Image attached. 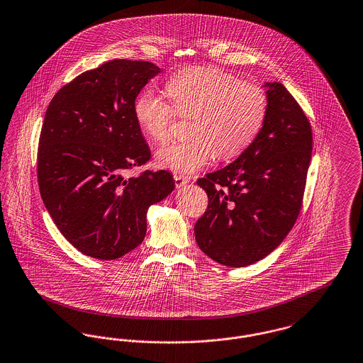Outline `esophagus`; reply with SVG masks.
<instances>
[{
  "instance_id": "esophagus-1",
  "label": "esophagus",
  "mask_w": 363,
  "mask_h": 363,
  "mask_svg": "<svg viewBox=\"0 0 363 363\" xmlns=\"http://www.w3.org/2000/svg\"><path fill=\"white\" fill-rule=\"evenodd\" d=\"M174 181H175L177 188H182V186L189 184V178L184 177V175H179V174H174Z\"/></svg>"
}]
</instances>
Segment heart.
Segmentation results:
<instances>
[{
  "label": "heart",
  "instance_id": "b5f03b06",
  "mask_svg": "<svg viewBox=\"0 0 363 363\" xmlns=\"http://www.w3.org/2000/svg\"><path fill=\"white\" fill-rule=\"evenodd\" d=\"M172 107L164 99L143 91L134 103V118L152 143L170 138L177 113L194 116L189 143H174L156 152L160 169L191 174L210 164L216 153L232 159L247 150L267 113L263 89L216 69L194 67L177 72L166 85Z\"/></svg>",
  "mask_w": 363,
  "mask_h": 363
}]
</instances>
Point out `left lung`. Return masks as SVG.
<instances>
[{"mask_svg": "<svg viewBox=\"0 0 363 363\" xmlns=\"http://www.w3.org/2000/svg\"><path fill=\"white\" fill-rule=\"evenodd\" d=\"M267 113L252 144L229 166L200 178L208 207L194 225L213 260L244 267L272 254L294 228L311 160L313 133L298 101L266 82Z\"/></svg>", "mask_w": 363, "mask_h": 363, "instance_id": "1", "label": "left lung"}]
</instances>
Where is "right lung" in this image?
<instances>
[{"instance_id":"obj_1","label":"right lung","mask_w":363,"mask_h":363,"mask_svg":"<svg viewBox=\"0 0 363 363\" xmlns=\"http://www.w3.org/2000/svg\"><path fill=\"white\" fill-rule=\"evenodd\" d=\"M160 71L150 62H107L62 87L46 109L38 148L43 204L60 233L94 259L137 248L148 208L175 188L169 171L126 178L150 160L134 103Z\"/></svg>"}]
</instances>
